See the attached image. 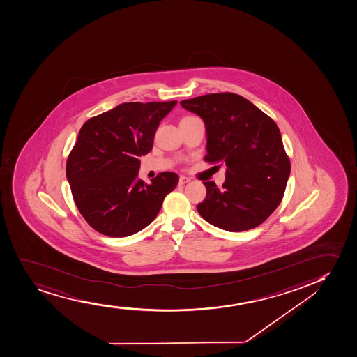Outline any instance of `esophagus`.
I'll list each match as a JSON object with an SVG mask.
<instances>
[{"instance_id": "esophagus-1", "label": "esophagus", "mask_w": 357, "mask_h": 357, "mask_svg": "<svg viewBox=\"0 0 357 357\" xmlns=\"http://www.w3.org/2000/svg\"><path fill=\"white\" fill-rule=\"evenodd\" d=\"M190 181H191V179L188 178V176H181V178H179V184L181 185L188 184Z\"/></svg>"}]
</instances>
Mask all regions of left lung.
<instances>
[{
    "instance_id": "8db88e82",
    "label": "left lung",
    "mask_w": 357,
    "mask_h": 357,
    "mask_svg": "<svg viewBox=\"0 0 357 357\" xmlns=\"http://www.w3.org/2000/svg\"><path fill=\"white\" fill-rule=\"evenodd\" d=\"M181 105L204 121V160L227 166L222 188L204 181L206 197L198 213L233 233L260 225L280 204L291 172L277 123L236 93H210Z\"/></svg>"
}]
</instances>
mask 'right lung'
<instances>
[{"instance_id":"add662e5","label":"right lung","mask_w":357,"mask_h":357,"mask_svg":"<svg viewBox=\"0 0 357 357\" xmlns=\"http://www.w3.org/2000/svg\"><path fill=\"white\" fill-rule=\"evenodd\" d=\"M176 103H122L82 126L68 158L66 176L77 208L98 233L110 237L139 233L176 188V173H159L151 184L137 176L140 156L152 151L158 126Z\"/></svg>"}]
</instances>
